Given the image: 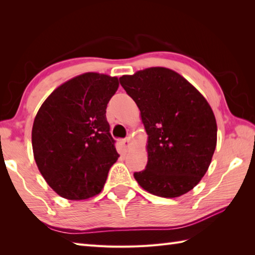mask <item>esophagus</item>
<instances>
[{
	"label": "esophagus",
	"mask_w": 255,
	"mask_h": 255,
	"mask_svg": "<svg viewBox=\"0 0 255 255\" xmlns=\"http://www.w3.org/2000/svg\"><path fill=\"white\" fill-rule=\"evenodd\" d=\"M121 146L123 147V149L124 150H128V148H129V146H131V139L129 138H126V139H122L121 140Z\"/></svg>",
	"instance_id": "34e87169"
}]
</instances>
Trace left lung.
I'll list each match as a JSON object with an SVG mask.
<instances>
[{"instance_id": "left-lung-1", "label": "left lung", "mask_w": 255, "mask_h": 255, "mask_svg": "<svg viewBox=\"0 0 255 255\" xmlns=\"http://www.w3.org/2000/svg\"><path fill=\"white\" fill-rule=\"evenodd\" d=\"M140 111L147 137L146 169L135 172L142 188L160 197L188 193L204 177L217 144L211 106L179 73L155 66L120 77Z\"/></svg>"}]
</instances>
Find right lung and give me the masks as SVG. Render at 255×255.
<instances>
[{
  "label": "right lung",
  "instance_id": "obj_1",
  "mask_svg": "<svg viewBox=\"0 0 255 255\" xmlns=\"http://www.w3.org/2000/svg\"><path fill=\"white\" fill-rule=\"evenodd\" d=\"M119 80L88 72L55 88L39 108L31 132L39 171L56 194L87 200L99 194L119 154L106 109Z\"/></svg>",
  "mask_w": 255,
  "mask_h": 255
}]
</instances>
